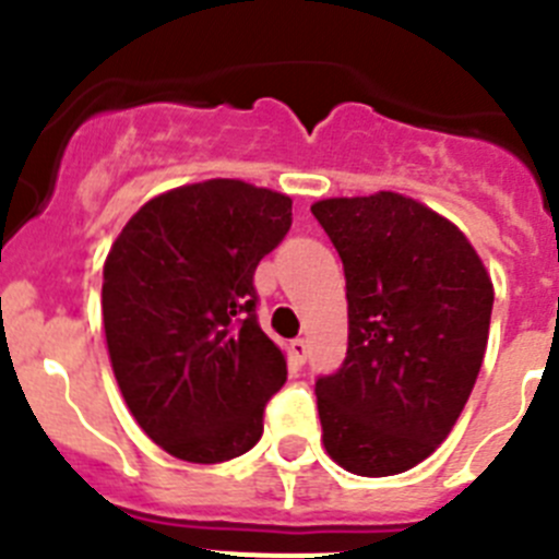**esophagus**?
<instances>
[{"mask_svg":"<svg viewBox=\"0 0 559 559\" xmlns=\"http://www.w3.org/2000/svg\"><path fill=\"white\" fill-rule=\"evenodd\" d=\"M290 358L296 360V364H299V367H302L305 360H308V341L305 338H294L290 341Z\"/></svg>","mask_w":559,"mask_h":559,"instance_id":"34e87169","label":"esophagus"}]
</instances>
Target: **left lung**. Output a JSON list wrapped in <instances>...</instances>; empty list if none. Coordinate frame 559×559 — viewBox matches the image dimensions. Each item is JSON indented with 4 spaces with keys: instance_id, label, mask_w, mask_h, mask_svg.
Listing matches in <instances>:
<instances>
[{
    "instance_id": "obj_1",
    "label": "left lung",
    "mask_w": 559,
    "mask_h": 559,
    "mask_svg": "<svg viewBox=\"0 0 559 559\" xmlns=\"http://www.w3.org/2000/svg\"><path fill=\"white\" fill-rule=\"evenodd\" d=\"M347 276V358L316 380L330 459L394 476L456 426L481 369L492 283L471 240L397 192L310 206Z\"/></svg>"
}]
</instances>
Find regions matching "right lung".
<instances>
[{"label": "right lung", "mask_w": 559, "mask_h": 559, "mask_svg": "<svg viewBox=\"0 0 559 559\" xmlns=\"http://www.w3.org/2000/svg\"><path fill=\"white\" fill-rule=\"evenodd\" d=\"M288 229V195L210 179L151 199L114 240L103 265L114 378L170 456L226 462L263 437L288 364L257 322L254 271Z\"/></svg>", "instance_id": "1"}]
</instances>
